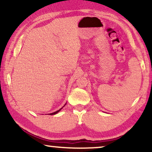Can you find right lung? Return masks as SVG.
I'll list each match as a JSON object with an SVG mask.
<instances>
[{
	"mask_svg": "<svg viewBox=\"0 0 152 152\" xmlns=\"http://www.w3.org/2000/svg\"><path fill=\"white\" fill-rule=\"evenodd\" d=\"M61 109H59L58 110H57V111H56V112H54V113H50V115H55V114H56V113H58V112L60 111L61 110Z\"/></svg>",
	"mask_w": 152,
	"mask_h": 152,
	"instance_id": "right-lung-1",
	"label": "right lung"
}]
</instances>
